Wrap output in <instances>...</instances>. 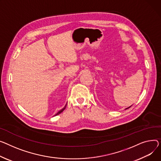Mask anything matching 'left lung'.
<instances>
[{"instance_id": "8db88e82", "label": "left lung", "mask_w": 161, "mask_h": 161, "mask_svg": "<svg viewBox=\"0 0 161 161\" xmlns=\"http://www.w3.org/2000/svg\"><path fill=\"white\" fill-rule=\"evenodd\" d=\"M131 108V106H130V107H129V108ZM128 108H127V109H128Z\"/></svg>"}]
</instances>
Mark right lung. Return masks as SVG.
Returning <instances> with one entry per match:
<instances>
[{"label": "right lung", "mask_w": 161, "mask_h": 161, "mask_svg": "<svg viewBox=\"0 0 161 161\" xmlns=\"http://www.w3.org/2000/svg\"><path fill=\"white\" fill-rule=\"evenodd\" d=\"M66 106H67V104H66V105H65V107H64V108H63L61 110H60L59 112H58V113H57V114H55V116H56V115H58V114H59L61 113H62V112H63L64 110L65 109V108H66Z\"/></svg>", "instance_id": "obj_1"}]
</instances>
